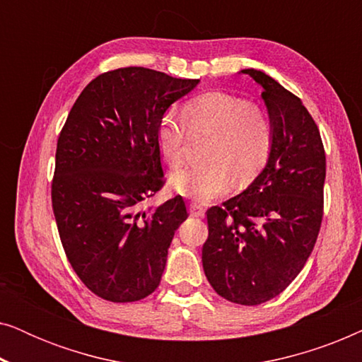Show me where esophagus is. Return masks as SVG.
<instances>
[{"instance_id": "34e87169", "label": "esophagus", "mask_w": 362, "mask_h": 362, "mask_svg": "<svg viewBox=\"0 0 362 362\" xmlns=\"http://www.w3.org/2000/svg\"><path fill=\"white\" fill-rule=\"evenodd\" d=\"M189 214L192 217H202L204 216V207L196 204V202H192V204H189Z\"/></svg>"}]
</instances>
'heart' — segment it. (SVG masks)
Segmentation results:
<instances>
[{
	"mask_svg": "<svg viewBox=\"0 0 362 362\" xmlns=\"http://www.w3.org/2000/svg\"><path fill=\"white\" fill-rule=\"evenodd\" d=\"M185 122L165 115L156 127V145L161 156L177 165L185 153L187 130L211 133L204 165L182 166L173 171V189L194 201H211L232 185H247L259 176L269 161L274 128L269 117L245 98L224 92H209L187 102Z\"/></svg>",
	"mask_w": 362,
	"mask_h": 362,
	"instance_id": "heart-1",
	"label": "heart"
}]
</instances>
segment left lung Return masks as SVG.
Returning a JSON list of instances; mask_svg holds the SVG:
<instances>
[{
    "instance_id": "obj_1",
    "label": "left lung",
    "mask_w": 362,
    "mask_h": 362,
    "mask_svg": "<svg viewBox=\"0 0 362 362\" xmlns=\"http://www.w3.org/2000/svg\"><path fill=\"white\" fill-rule=\"evenodd\" d=\"M264 88L274 128L269 161L249 187L207 209L202 267L212 288L237 305L280 295L313 252L323 217L326 156L303 102L275 78L244 69Z\"/></svg>"
}]
</instances>
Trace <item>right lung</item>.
Instances as JSON below:
<instances>
[{"mask_svg": "<svg viewBox=\"0 0 362 362\" xmlns=\"http://www.w3.org/2000/svg\"><path fill=\"white\" fill-rule=\"evenodd\" d=\"M199 78L145 67L102 74L83 88L57 141L52 209L72 269L113 303L151 295L168 249L187 219L181 196L141 204L163 186L156 127Z\"/></svg>", "mask_w": 362, "mask_h": 362, "instance_id": "1", "label": "right lung"}]
</instances>
